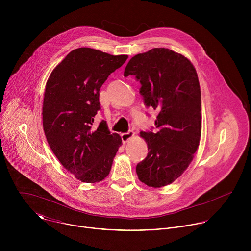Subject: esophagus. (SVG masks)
<instances>
[{
  "label": "esophagus",
  "mask_w": 251,
  "mask_h": 251,
  "mask_svg": "<svg viewBox=\"0 0 251 251\" xmlns=\"http://www.w3.org/2000/svg\"><path fill=\"white\" fill-rule=\"evenodd\" d=\"M134 136V132L132 130H129L128 132H126V133H122L121 134V137H122V140L124 143L127 142L130 138H132Z\"/></svg>",
  "instance_id": "34e87169"
}]
</instances>
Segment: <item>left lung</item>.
Listing matches in <instances>:
<instances>
[{
	"mask_svg": "<svg viewBox=\"0 0 251 251\" xmlns=\"http://www.w3.org/2000/svg\"><path fill=\"white\" fill-rule=\"evenodd\" d=\"M141 84L146 107L158 112L155 130L141 131L148 144L146 158L136 166L145 184L161 187L173 182L193 159L201 137V91L193 65L167 48H153L132 57L124 76Z\"/></svg>",
	"mask_w": 251,
	"mask_h": 251,
	"instance_id": "left-lung-1",
	"label": "left lung"
}]
</instances>
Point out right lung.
<instances>
[{"instance_id":"obj_1","label":"right lung","mask_w":251,"mask_h":251,"mask_svg":"<svg viewBox=\"0 0 251 251\" xmlns=\"http://www.w3.org/2000/svg\"><path fill=\"white\" fill-rule=\"evenodd\" d=\"M126 59V55L77 48L46 83L42 120L47 142L63 166L81 181L105 179L122 144L119 134H110L104 120L97 128L93 123L100 110V89Z\"/></svg>"}]
</instances>
